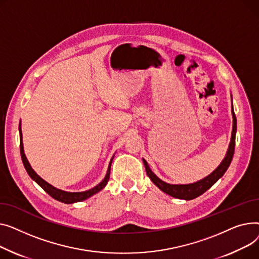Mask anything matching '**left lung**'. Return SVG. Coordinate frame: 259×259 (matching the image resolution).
Returning a JSON list of instances; mask_svg holds the SVG:
<instances>
[{
    "instance_id": "1",
    "label": "left lung",
    "mask_w": 259,
    "mask_h": 259,
    "mask_svg": "<svg viewBox=\"0 0 259 259\" xmlns=\"http://www.w3.org/2000/svg\"><path fill=\"white\" fill-rule=\"evenodd\" d=\"M232 117H233V127H232V135H231V141L229 144V148H228V151L226 154V157L222 161V163L219 165L218 168L212 171L209 176L206 178L195 182V183L192 184H185V185H174V184H168L166 182L162 181L159 179L151 169L149 168V166L147 162L143 159V163L145 166V170L148 176V178L151 180V182L163 192L169 194L172 197H176V199L180 200H193L195 197L200 196L203 194L205 191H207L212 185H213L215 182L221 179L224 174L227 171L228 167L231 164L233 155H234V148H235V135H236V130H237V123H236V117L233 111V106H232Z\"/></svg>"
}]
</instances>
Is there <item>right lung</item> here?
Instances as JSON below:
<instances>
[{
  "instance_id": "obj_1",
  "label": "right lung",
  "mask_w": 259,
  "mask_h": 259,
  "mask_svg": "<svg viewBox=\"0 0 259 259\" xmlns=\"http://www.w3.org/2000/svg\"><path fill=\"white\" fill-rule=\"evenodd\" d=\"M21 126V124H20ZM20 131V149H21V157H22V161H23V164L25 166V169L26 171L28 172V175L30 176V178H31L33 181H35L36 183L46 191L49 195H51L54 200H57L59 202L62 203H65V204H73V203H76V202H81V201H84L87 199H89L90 196L94 195L95 193L99 192L101 189H103L105 187V185L108 184L109 182V179H110V172H111V165H112V161H113V158L111 159V162L109 164V168H108V171H106V175L104 177V179L100 182V183L95 186L94 188L90 189V190H87V191H82V192H68V191H64V190H60V189H57L55 187H53L52 185H50L49 183H47L45 180H42L33 169L31 165L29 164L26 156H25V153H24V146H23V137H22V130L21 127L19 128Z\"/></svg>"
}]
</instances>
